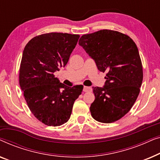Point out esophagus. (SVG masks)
<instances>
[{"mask_svg": "<svg viewBox=\"0 0 160 160\" xmlns=\"http://www.w3.org/2000/svg\"><path fill=\"white\" fill-rule=\"evenodd\" d=\"M83 90H84V92H91L92 88H91V87H89L84 86V89H83Z\"/></svg>", "mask_w": 160, "mask_h": 160, "instance_id": "esophagus-1", "label": "esophagus"}]
</instances>
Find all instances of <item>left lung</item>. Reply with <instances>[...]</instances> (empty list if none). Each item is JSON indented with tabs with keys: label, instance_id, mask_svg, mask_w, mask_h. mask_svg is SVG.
Instances as JSON below:
<instances>
[{
	"label": "left lung",
	"instance_id": "obj_1",
	"mask_svg": "<svg viewBox=\"0 0 160 160\" xmlns=\"http://www.w3.org/2000/svg\"><path fill=\"white\" fill-rule=\"evenodd\" d=\"M78 44L106 71L103 87H93L95 99L92 117L102 123H112L127 114L134 105L143 81V66L135 43L128 35L100 30L83 35Z\"/></svg>",
	"mask_w": 160,
	"mask_h": 160
}]
</instances>
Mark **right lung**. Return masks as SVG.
I'll use <instances>...</instances> for the list:
<instances>
[{"instance_id":"add662e5","label":"right lung","mask_w":160,"mask_h":160,"mask_svg":"<svg viewBox=\"0 0 160 160\" xmlns=\"http://www.w3.org/2000/svg\"><path fill=\"white\" fill-rule=\"evenodd\" d=\"M79 37L62 32L41 34L24 49L19 85L30 111L46 125L60 126L68 121L74 102L82 92L83 85L67 87L54 74L66 65Z\"/></svg>"}]
</instances>
